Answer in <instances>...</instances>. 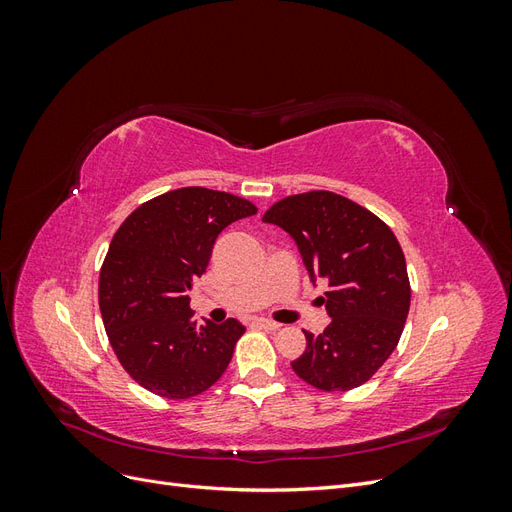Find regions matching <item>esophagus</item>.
<instances>
[{
	"mask_svg": "<svg viewBox=\"0 0 512 512\" xmlns=\"http://www.w3.org/2000/svg\"><path fill=\"white\" fill-rule=\"evenodd\" d=\"M254 324L260 329H265V331H277L282 327L280 322H273V320H267V318H254Z\"/></svg>",
	"mask_w": 512,
	"mask_h": 512,
	"instance_id": "1",
	"label": "esophagus"
}]
</instances>
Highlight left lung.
I'll use <instances>...</instances> for the list:
<instances>
[{"label":"left lung","mask_w":512,"mask_h":512,"mask_svg":"<svg viewBox=\"0 0 512 512\" xmlns=\"http://www.w3.org/2000/svg\"><path fill=\"white\" fill-rule=\"evenodd\" d=\"M262 222L284 228L303 265L329 282L324 333H305L307 348L290 365L320 391H350L389 359L410 309L406 258L393 230L354 200L327 190L275 203Z\"/></svg>","instance_id":"1"}]
</instances>
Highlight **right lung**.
Listing matches in <instances>:
<instances>
[{
  "mask_svg": "<svg viewBox=\"0 0 512 512\" xmlns=\"http://www.w3.org/2000/svg\"><path fill=\"white\" fill-rule=\"evenodd\" d=\"M258 209L207 188L147 200L119 226L100 269L102 322L119 363L166 399H190L222 378L245 327L198 324L188 290L205 273L220 232Z\"/></svg>",
  "mask_w": 512,
  "mask_h": 512,
  "instance_id": "1",
  "label": "right lung"
}]
</instances>
